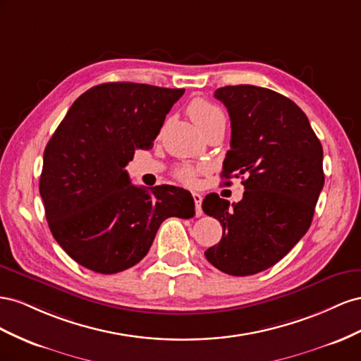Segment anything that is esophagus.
Listing matches in <instances>:
<instances>
[{"mask_svg":"<svg viewBox=\"0 0 361 361\" xmlns=\"http://www.w3.org/2000/svg\"><path fill=\"white\" fill-rule=\"evenodd\" d=\"M192 198H193V202H195V214H197V216H201V214H202V209H201L202 197H201L200 193L193 192V193H192Z\"/></svg>","mask_w":361,"mask_h":361,"instance_id":"esophagus-1","label":"esophagus"}]
</instances>
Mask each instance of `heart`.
Returning <instances> with one entry per match:
<instances>
[{
  "instance_id": "b5f03b06",
  "label": "heart",
  "mask_w": 361,
  "mask_h": 361,
  "mask_svg": "<svg viewBox=\"0 0 361 361\" xmlns=\"http://www.w3.org/2000/svg\"><path fill=\"white\" fill-rule=\"evenodd\" d=\"M188 115L190 116L195 126L201 130L202 135L212 127H214L216 123L225 122V116L221 109L201 98L193 99L188 106ZM197 173L198 171L192 166H181L175 172V177L178 178V181L192 186V184H195V180H197Z\"/></svg>"
}]
</instances>
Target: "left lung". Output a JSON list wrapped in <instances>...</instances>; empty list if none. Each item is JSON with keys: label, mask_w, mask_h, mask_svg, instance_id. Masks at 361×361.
I'll list each match as a JSON object with an SVG mask.
<instances>
[{"label": "left lung", "mask_w": 361, "mask_h": 361, "mask_svg": "<svg viewBox=\"0 0 361 361\" xmlns=\"http://www.w3.org/2000/svg\"><path fill=\"white\" fill-rule=\"evenodd\" d=\"M214 98L231 119L222 177L245 175V192L233 205L218 193L204 198V213L224 228L204 255L228 275H254L280 262L310 228L325 181L324 151L305 113L281 94L239 85L219 87Z\"/></svg>", "instance_id": "left-lung-1"}]
</instances>
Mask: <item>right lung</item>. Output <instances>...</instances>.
<instances>
[{
  "instance_id": "1",
  "label": "right lung",
  "mask_w": 361,
  "mask_h": 361,
  "mask_svg": "<svg viewBox=\"0 0 361 361\" xmlns=\"http://www.w3.org/2000/svg\"><path fill=\"white\" fill-rule=\"evenodd\" d=\"M183 94L127 81L98 85L74 101L49 139L39 192L51 233L78 264L126 271L148 254L164 219L195 214L190 192L137 188L126 171L136 149L152 148Z\"/></svg>"
}]
</instances>
